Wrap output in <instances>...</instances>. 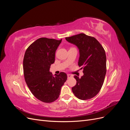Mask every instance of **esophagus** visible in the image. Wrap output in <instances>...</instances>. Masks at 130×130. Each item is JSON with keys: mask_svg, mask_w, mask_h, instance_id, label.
Segmentation results:
<instances>
[{"mask_svg": "<svg viewBox=\"0 0 130 130\" xmlns=\"http://www.w3.org/2000/svg\"><path fill=\"white\" fill-rule=\"evenodd\" d=\"M72 76L70 74H67V77H68V78H70V77H71Z\"/></svg>", "mask_w": 130, "mask_h": 130, "instance_id": "obj_1", "label": "esophagus"}]
</instances>
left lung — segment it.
Here are the masks:
<instances>
[{
  "mask_svg": "<svg viewBox=\"0 0 130 130\" xmlns=\"http://www.w3.org/2000/svg\"><path fill=\"white\" fill-rule=\"evenodd\" d=\"M67 41L76 45L79 50L78 65L83 68L84 75H76V84L72 87L73 93L82 100L90 99L99 92L106 73V56L105 50L96 39L80 34L66 37Z\"/></svg>",
  "mask_w": 130,
  "mask_h": 130,
  "instance_id": "left-lung-1",
  "label": "left lung"
}]
</instances>
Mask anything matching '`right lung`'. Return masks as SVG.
Returning a JSON list of instances; mask_svg holds the SVG:
<instances>
[{
	"instance_id": "right-lung-1",
	"label": "right lung",
	"mask_w": 130,
	"mask_h": 130,
	"mask_svg": "<svg viewBox=\"0 0 130 130\" xmlns=\"http://www.w3.org/2000/svg\"><path fill=\"white\" fill-rule=\"evenodd\" d=\"M61 41L62 39L40 38L32 43L25 53L23 71L25 82L33 95L44 103L55 101L67 79L64 72L53 75L49 71Z\"/></svg>"
}]
</instances>
